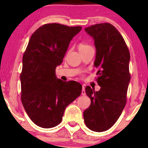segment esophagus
Masks as SVG:
<instances>
[{
	"instance_id": "1",
	"label": "esophagus",
	"mask_w": 148,
	"mask_h": 148,
	"mask_svg": "<svg viewBox=\"0 0 148 148\" xmlns=\"http://www.w3.org/2000/svg\"><path fill=\"white\" fill-rule=\"evenodd\" d=\"M82 94V95H84H84H86V92H85V88H84V86H83Z\"/></svg>"
}]
</instances>
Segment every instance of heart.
<instances>
[{
    "instance_id": "1",
    "label": "heart",
    "mask_w": 148,
    "mask_h": 148,
    "mask_svg": "<svg viewBox=\"0 0 148 148\" xmlns=\"http://www.w3.org/2000/svg\"><path fill=\"white\" fill-rule=\"evenodd\" d=\"M89 47H90V46L88 45V44L82 43V44H80L79 45V51H80V50L86 49V48H88Z\"/></svg>"
}]
</instances>
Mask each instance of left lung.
<instances>
[{"label": "left lung", "mask_w": 148, "mask_h": 148, "mask_svg": "<svg viewBox=\"0 0 148 148\" xmlns=\"http://www.w3.org/2000/svg\"><path fill=\"white\" fill-rule=\"evenodd\" d=\"M94 40L96 50L94 66L98 69V92L86 88L91 104L84 112L85 124L90 130L102 132L112 127L121 116L127 102L130 82V54L119 32L110 23L85 28Z\"/></svg>", "instance_id": "obj_1"}]
</instances>
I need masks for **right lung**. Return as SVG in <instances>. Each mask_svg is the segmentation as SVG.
Here are the masks:
<instances>
[{
	"instance_id": "obj_1",
	"label": "right lung",
	"mask_w": 148,
	"mask_h": 148,
	"mask_svg": "<svg viewBox=\"0 0 148 148\" xmlns=\"http://www.w3.org/2000/svg\"><path fill=\"white\" fill-rule=\"evenodd\" d=\"M82 27L48 23L36 29L23 56L20 75L21 102L30 119L42 128L62 121L64 110L82 94V86L56 76L71 40Z\"/></svg>"
}]
</instances>
